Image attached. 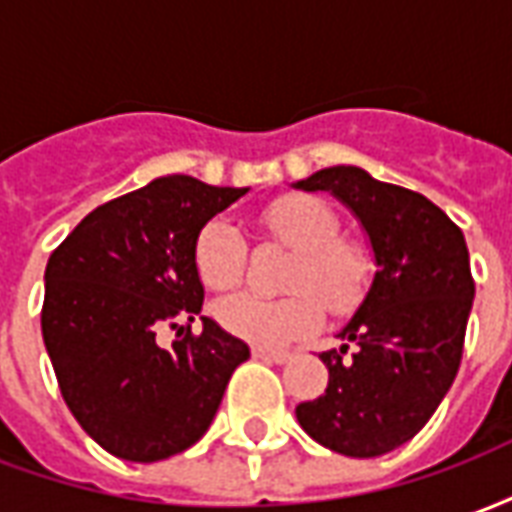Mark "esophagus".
I'll use <instances>...</instances> for the list:
<instances>
[{"label": "esophagus", "instance_id": "34e87169", "mask_svg": "<svg viewBox=\"0 0 512 512\" xmlns=\"http://www.w3.org/2000/svg\"><path fill=\"white\" fill-rule=\"evenodd\" d=\"M252 356L260 362H274V365H285L290 354H277V351H266V348H252Z\"/></svg>", "mask_w": 512, "mask_h": 512}]
</instances>
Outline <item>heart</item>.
<instances>
[{
    "mask_svg": "<svg viewBox=\"0 0 512 512\" xmlns=\"http://www.w3.org/2000/svg\"><path fill=\"white\" fill-rule=\"evenodd\" d=\"M263 227L290 249L296 263L288 288L299 290L285 299L260 293H233L216 304V321L235 337L257 348H285L318 332L323 304L337 315L362 301L370 282V260L359 246L340 241V219L315 197H282L263 211ZM194 266L213 290L233 288L246 271V238L233 222L216 216L205 224L194 244Z\"/></svg>",
    "mask_w": 512,
    "mask_h": 512,
    "instance_id": "1",
    "label": "heart"
}]
</instances>
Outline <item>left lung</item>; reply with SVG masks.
Wrapping results in <instances>:
<instances>
[{
  "mask_svg": "<svg viewBox=\"0 0 512 512\" xmlns=\"http://www.w3.org/2000/svg\"><path fill=\"white\" fill-rule=\"evenodd\" d=\"M293 189L343 202L376 263L365 299L337 334L343 345L321 354L326 395L299 403L296 419L329 450L376 458L414 439L455 381L474 301L469 249L439 205L362 167L318 169Z\"/></svg>",
  "mask_w": 512,
  "mask_h": 512,
  "instance_id": "1",
  "label": "left lung"
}]
</instances>
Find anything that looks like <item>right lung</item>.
Instances as JSON below:
<instances>
[{
    "label": "right lung",
    "mask_w": 512,
    "mask_h": 512,
    "mask_svg": "<svg viewBox=\"0 0 512 512\" xmlns=\"http://www.w3.org/2000/svg\"><path fill=\"white\" fill-rule=\"evenodd\" d=\"M189 175H164L98 205L49 257L43 343L60 392L84 433L123 461L189 450L211 428L249 345L211 318L194 244L216 213L246 194ZM169 325L179 340L164 349Z\"/></svg>",
    "instance_id": "right-lung-1"
}]
</instances>
